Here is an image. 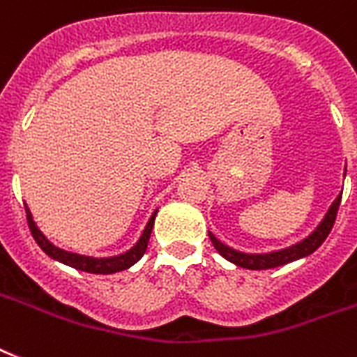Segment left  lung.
Here are the masks:
<instances>
[{
    "instance_id": "1",
    "label": "left lung",
    "mask_w": 357,
    "mask_h": 357,
    "mask_svg": "<svg viewBox=\"0 0 357 357\" xmlns=\"http://www.w3.org/2000/svg\"><path fill=\"white\" fill-rule=\"evenodd\" d=\"M339 204H341V195L333 201V204L330 206L328 213L324 215L323 223L319 225L317 230L313 234H310L304 241L293 245L289 249L276 250V252H269V255H243V252H238V250L230 249L227 245H223L221 241L213 238L212 234H208L210 239H212L213 247L218 250L219 255L227 258L228 261L239 265V267H245V269L252 271H261V269H273V267H278V265L289 264L293 259L304 258V256L312 255L313 250H317L321 245H323L324 239L328 238V234L332 230L333 223H335V218H337Z\"/></svg>"
}]
</instances>
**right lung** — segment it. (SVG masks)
Segmentation results:
<instances>
[{
  "label": "right lung",
  "instance_id": "1",
  "mask_svg": "<svg viewBox=\"0 0 357 357\" xmlns=\"http://www.w3.org/2000/svg\"><path fill=\"white\" fill-rule=\"evenodd\" d=\"M25 213H27V225H29V230L33 234L34 241L38 243V247L44 250L45 255L51 256L53 259H59L62 264L70 265L73 269L84 271V273H93V275H110V273H118V271L129 269L130 265H134L138 261L142 256L145 255V250H147V243H149L151 238V230H153V225H155V218L156 212L151 215L149 223L145 227L144 234H142V238L138 239V243L134 245L132 249L129 252H125L121 256H116V258H88V256H79L73 255V252H66V250H61L55 245H51L45 236L40 232L36 225L33 223V218H31L29 210L25 208Z\"/></svg>",
  "mask_w": 357,
  "mask_h": 357
}]
</instances>
